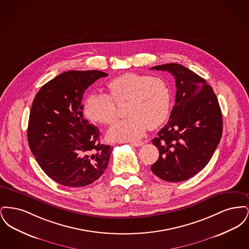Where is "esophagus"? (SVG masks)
Instances as JSON below:
<instances>
[{"mask_svg": "<svg viewBox=\"0 0 249 249\" xmlns=\"http://www.w3.org/2000/svg\"><path fill=\"white\" fill-rule=\"evenodd\" d=\"M130 145H132V146L139 147V146H142V144H143V142H130Z\"/></svg>", "mask_w": 249, "mask_h": 249, "instance_id": "obj_1", "label": "esophagus"}]
</instances>
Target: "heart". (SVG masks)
<instances>
[{
    "label": "heart",
    "mask_w": 249,
    "mask_h": 249,
    "mask_svg": "<svg viewBox=\"0 0 249 249\" xmlns=\"http://www.w3.org/2000/svg\"><path fill=\"white\" fill-rule=\"evenodd\" d=\"M109 95L92 93L84 101L83 111L90 121L108 125L118 119L115 102L126 105L127 119L119 121L107 131L111 141H136L148 129H156L167 119L171 96L164 80L160 77L125 72L112 79Z\"/></svg>",
    "instance_id": "1"
}]
</instances>
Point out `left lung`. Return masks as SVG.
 Listing matches in <instances>:
<instances>
[{"label": "left lung", "mask_w": 249, "mask_h": 249, "mask_svg": "<svg viewBox=\"0 0 249 249\" xmlns=\"http://www.w3.org/2000/svg\"><path fill=\"white\" fill-rule=\"evenodd\" d=\"M151 70L171 72L177 86L169 121L152 140L160 156L151 171L162 180L181 182L197 175L211 160L222 135V113L212 87L194 71L178 63Z\"/></svg>", "instance_id": "8db88e82"}]
</instances>
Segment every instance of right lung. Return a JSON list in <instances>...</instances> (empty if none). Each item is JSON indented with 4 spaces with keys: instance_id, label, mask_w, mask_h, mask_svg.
I'll return each instance as SVG.
<instances>
[{
    "instance_id": "right-lung-1",
    "label": "right lung",
    "mask_w": 249,
    "mask_h": 249,
    "mask_svg": "<svg viewBox=\"0 0 249 249\" xmlns=\"http://www.w3.org/2000/svg\"><path fill=\"white\" fill-rule=\"evenodd\" d=\"M104 71H68L45 84L30 112L28 142L36 161L62 186L93 183L108 165L111 145L100 142V130L84 119L83 95Z\"/></svg>"
}]
</instances>
